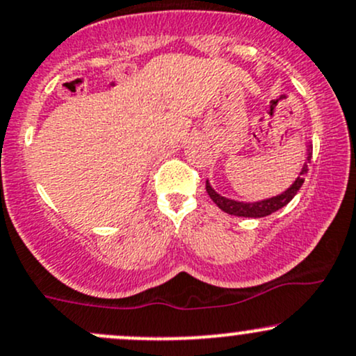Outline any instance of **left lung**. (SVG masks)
<instances>
[{
  "label": "left lung",
  "instance_id": "left-lung-1",
  "mask_svg": "<svg viewBox=\"0 0 356 356\" xmlns=\"http://www.w3.org/2000/svg\"><path fill=\"white\" fill-rule=\"evenodd\" d=\"M309 155H310V153H309ZM309 159H310V156H309ZM305 174H307V163L304 165V168H302L300 177H298L297 181L291 184V188H288L285 193L280 194V196L269 197V200L259 201V203H238V201L227 200V197L220 196L218 193H215L211 186H209L208 181H207V193L209 194V197L213 200V203H215L216 207L222 209V211L228 213V215L245 216V218H263V216L271 215V213L278 211V209L286 207V204L290 203L291 200H293L295 194L298 193V189H300L302 184H304V179H305L304 175Z\"/></svg>",
  "mask_w": 356,
  "mask_h": 356
}]
</instances>
